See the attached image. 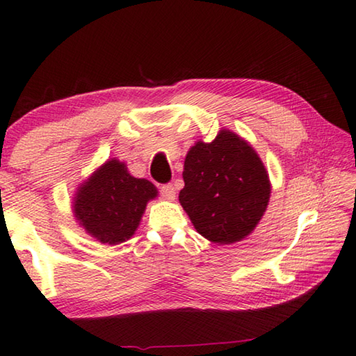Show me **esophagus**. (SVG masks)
Returning <instances> with one entry per match:
<instances>
[{"label": "esophagus", "instance_id": "34e87169", "mask_svg": "<svg viewBox=\"0 0 356 356\" xmlns=\"http://www.w3.org/2000/svg\"><path fill=\"white\" fill-rule=\"evenodd\" d=\"M160 193L165 200H174L176 198V188L172 187V184H163L160 187Z\"/></svg>", "mask_w": 356, "mask_h": 356}]
</instances>
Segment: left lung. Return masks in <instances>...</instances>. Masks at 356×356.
Returning a JSON list of instances; mask_svg holds the SVG:
<instances>
[{
    "mask_svg": "<svg viewBox=\"0 0 356 356\" xmlns=\"http://www.w3.org/2000/svg\"><path fill=\"white\" fill-rule=\"evenodd\" d=\"M179 201L196 231L218 244L244 239L266 211V169L244 139L222 129L212 143H196L184 165Z\"/></svg>",
    "mask_w": 356,
    "mask_h": 356,
    "instance_id": "8db88e82",
    "label": "left lung"
}]
</instances>
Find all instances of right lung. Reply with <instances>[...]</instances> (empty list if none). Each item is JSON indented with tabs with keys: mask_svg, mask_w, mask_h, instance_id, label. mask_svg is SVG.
I'll return each instance as SVG.
<instances>
[{
	"mask_svg": "<svg viewBox=\"0 0 356 356\" xmlns=\"http://www.w3.org/2000/svg\"><path fill=\"white\" fill-rule=\"evenodd\" d=\"M155 196L154 184L129 176L123 163L109 160L77 191L74 213L87 233L114 245L131 238Z\"/></svg>",
	"mask_w": 356,
	"mask_h": 356,
	"instance_id": "add662e5",
	"label": "right lung"
}]
</instances>
